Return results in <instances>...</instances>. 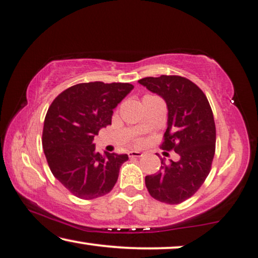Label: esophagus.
I'll use <instances>...</instances> for the list:
<instances>
[{
	"mask_svg": "<svg viewBox=\"0 0 258 258\" xmlns=\"http://www.w3.org/2000/svg\"><path fill=\"white\" fill-rule=\"evenodd\" d=\"M128 156L130 158H135V157H142L143 154H142L141 151H137V150H133V151H129L128 152Z\"/></svg>",
	"mask_w": 258,
	"mask_h": 258,
	"instance_id": "34e87169",
	"label": "esophagus"
}]
</instances>
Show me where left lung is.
<instances>
[{"label": "left lung", "instance_id": "1", "mask_svg": "<svg viewBox=\"0 0 258 258\" xmlns=\"http://www.w3.org/2000/svg\"><path fill=\"white\" fill-rule=\"evenodd\" d=\"M166 102L167 128L162 149L174 150L177 162L160 159V169L145 177L150 196L177 205L191 198L204 184L215 154V123L210 102L191 80L178 76L138 80Z\"/></svg>", "mask_w": 258, "mask_h": 258}]
</instances>
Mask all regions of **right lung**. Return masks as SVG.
<instances>
[{
  "label": "right lung",
  "mask_w": 258,
  "mask_h": 258,
  "mask_svg": "<svg viewBox=\"0 0 258 258\" xmlns=\"http://www.w3.org/2000/svg\"><path fill=\"white\" fill-rule=\"evenodd\" d=\"M132 84H78L65 89L48 108L43 128V149L52 174L80 199L109 193L128 155H100L93 143L100 129L111 124L113 110Z\"/></svg>",
  "instance_id": "1"
}]
</instances>
